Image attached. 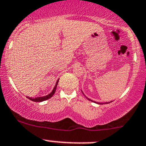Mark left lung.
<instances>
[{
	"mask_svg": "<svg viewBox=\"0 0 146 146\" xmlns=\"http://www.w3.org/2000/svg\"><path fill=\"white\" fill-rule=\"evenodd\" d=\"M89 100H91V101H92V100H90V99H89ZM97 103H98V104H100V105H102V103H98V102H97Z\"/></svg>",
	"mask_w": 146,
	"mask_h": 146,
	"instance_id": "obj_1",
	"label": "left lung"
}]
</instances>
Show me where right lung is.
<instances>
[{"mask_svg":"<svg viewBox=\"0 0 146 146\" xmlns=\"http://www.w3.org/2000/svg\"><path fill=\"white\" fill-rule=\"evenodd\" d=\"M58 82L59 80L57 81V83H56L55 87H54L53 90L52 91V92L50 93V94H48V95L46 96H43V97H37V98H30V97H27L28 99H30V100H32V101H34V102H42V101H44V100H48V99L50 98L52 96L54 95V94L55 93V91H56V89H57V84H58Z\"/></svg>","mask_w":146,"mask_h":146,"instance_id":"obj_1","label":"right lung"}]
</instances>
